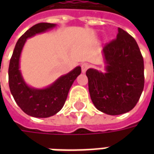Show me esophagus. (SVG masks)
I'll return each mask as SVG.
<instances>
[{
    "instance_id": "esophagus-1",
    "label": "esophagus",
    "mask_w": 154,
    "mask_h": 154,
    "mask_svg": "<svg viewBox=\"0 0 154 154\" xmlns=\"http://www.w3.org/2000/svg\"><path fill=\"white\" fill-rule=\"evenodd\" d=\"M89 68V64L88 63H82V72H83V73H85L86 72H87V70Z\"/></svg>"
}]
</instances>
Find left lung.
<instances>
[{"label": "left lung", "instance_id": "1", "mask_svg": "<svg viewBox=\"0 0 154 154\" xmlns=\"http://www.w3.org/2000/svg\"><path fill=\"white\" fill-rule=\"evenodd\" d=\"M105 72L87 71L91 99L110 116L127 113L139 101L144 86L143 58L134 38L118 28L115 40L103 48Z\"/></svg>", "mask_w": 154, "mask_h": 154}]
</instances>
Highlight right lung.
<instances>
[{
  "mask_svg": "<svg viewBox=\"0 0 154 154\" xmlns=\"http://www.w3.org/2000/svg\"><path fill=\"white\" fill-rule=\"evenodd\" d=\"M56 25L50 23H38L32 26L19 38L10 61L8 74L11 92L20 109L32 117L47 118L60 111L67 100L72 85L82 72L80 66H77L44 88H35L25 82L20 69V62L26 40L55 28Z\"/></svg>",
  "mask_w": 154,
  "mask_h": 154,
  "instance_id": "1",
  "label": "right lung"
}]
</instances>
